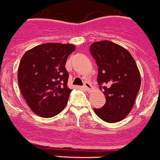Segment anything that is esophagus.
<instances>
[{"instance_id":"34e87169","label":"esophagus","mask_w":160,"mask_h":160,"mask_svg":"<svg viewBox=\"0 0 160 160\" xmlns=\"http://www.w3.org/2000/svg\"><path fill=\"white\" fill-rule=\"evenodd\" d=\"M83 87H84V88H86L87 91H90V90L92 89V86H91V84L90 82H85Z\"/></svg>"}]
</instances>
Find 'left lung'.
Here are the masks:
<instances>
[{"instance_id":"obj_1","label":"left lung","mask_w":160,"mask_h":160,"mask_svg":"<svg viewBox=\"0 0 160 160\" xmlns=\"http://www.w3.org/2000/svg\"><path fill=\"white\" fill-rule=\"evenodd\" d=\"M90 52L98 66L97 82L106 103L94 111L103 121L116 123L131 112L141 86L138 68L129 52L111 41L95 42Z\"/></svg>"}]
</instances>
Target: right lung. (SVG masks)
<instances>
[{"instance_id":"right-lung-1","label":"right lung","mask_w":160,"mask_h":160,"mask_svg":"<svg viewBox=\"0 0 160 160\" xmlns=\"http://www.w3.org/2000/svg\"><path fill=\"white\" fill-rule=\"evenodd\" d=\"M75 50L70 43H47L30 49L22 57L18 82L33 112L50 118L66 106L72 90L67 87L66 60Z\"/></svg>"}]
</instances>
